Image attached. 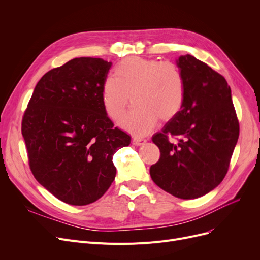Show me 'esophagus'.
Returning a JSON list of instances; mask_svg holds the SVG:
<instances>
[{
	"label": "esophagus",
	"instance_id": "1",
	"mask_svg": "<svg viewBox=\"0 0 260 260\" xmlns=\"http://www.w3.org/2000/svg\"><path fill=\"white\" fill-rule=\"evenodd\" d=\"M145 142H146V140H145V139H141V138H134V139H133V144H134V145H137V146L142 145V144L145 143Z\"/></svg>",
	"mask_w": 260,
	"mask_h": 260
}]
</instances>
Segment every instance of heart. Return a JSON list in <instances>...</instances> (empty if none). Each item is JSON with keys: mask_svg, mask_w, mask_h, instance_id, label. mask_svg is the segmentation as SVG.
Returning a JSON list of instances; mask_svg holds the SVG:
<instances>
[{"mask_svg": "<svg viewBox=\"0 0 260 260\" xmlns=\"http://www.w3.org/2000/svg\"><path fill=\"white\" fill-rule=\"evenodd\" d=\"M102 85V103L107 116L118 121L132 102L133 111L120 125L144 136L158 121H169L181 111L185 98V82L179 66L171 61L128 57L115 68Z\"/></svg>", "mask_w": 260, "mask_h": 260, "instance_id": "1", "label": "heart"}]
</instances>
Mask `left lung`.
Wrapping results in <instances>:
<instances>
[{"label":"left lung","instance_id":"left-lung-1","mask_svg":"<svg viewBox=\"0 0 260 260\" xmlns=\"http://www.w3.org/2000/svg\"><path fill=\"white\" fill-rule=\"evenodd\" d=\"M185 82L180 113L170 120L153 142L160 159L149 169L153 181L181 199H195L220 184L228 173L239 136L226 80L195 57L177 60ZM175 137L177 144L169 142Z\"/></svg>","mask_w":260,"mask_h":260}]
</instances>
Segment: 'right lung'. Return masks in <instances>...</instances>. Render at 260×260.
I'll return each instance as SVG.
<instances>
[{"instance_id":"obj_1","label":"right lung","mask_w":260,"mask_h":260,"mask_svg":"<svg viewBox=\"0 0 260 260\" xmlns=\"http://www.w3.org/2000/svg\"><path fill=\"white\" fill-rule=\"evenodd\" d=\"M112 62L76 58L40 79L22 120L29 168L59 200L86 206L116 177L113 156L131 136L114 127L102 103Z\"/></svg>"}]
</instances>
